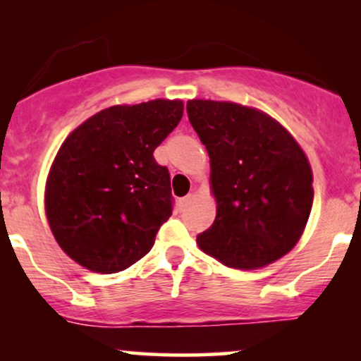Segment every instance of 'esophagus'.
<instances>
[{"mask_svg":"<svg viewBox=\"0 0 361 361\" xmlns=\"http://www.w3.org/2000/svg\"><path fill=\"white\" fill-rule=\"evenodd\" d=\"M192 200H193V195H186V197L180 198V209H186V207L192 204Z\"/></svg>","mask_w":361,"mask_h":361,"instance_id":"1","label":"esophagus"}]
</instances>
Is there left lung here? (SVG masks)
Segmentation results:
<instances>
[{
	"instance_id": "1",
	"label": "left lung",
	"mask_w": 361,
	"mask_h": 361,
	"mask_svg": "<svg viewBox=\"0 0 361 361\" xmlns=\"http://www.w3.org/2000/svg\"><path fill=\"white\" fill-rule=\"evenodd\" d=\"M186 111L210 157L215 221L202 251L238 270H258L293 250L312 209V168L279 120L233 102L188 100Z\"/></svg>"
}]
</instances>
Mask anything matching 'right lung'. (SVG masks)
Wrapping results in <instances>:
<instances>
[{
	"mask_svg": "<svg viewBox=\"0 0 361 361\" xmlns=\"http://www.w3.org/2000/svg\"><path fill=\"white\" fill-rule=\"evenodd\" d=\"M181 100L114 105L66 137L45 181L61 250L94 273H117L151 251L173 212L169 173L154 149L183 117Z\"/></svg>",
	"mask_w": 361,
	"mask_h": 361,
	"instance_id": "1",
	"label": "right lung"
}]
</instances>
